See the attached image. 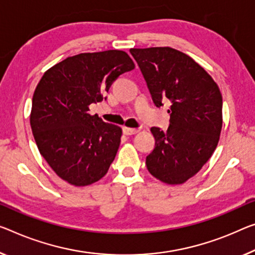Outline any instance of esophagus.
<instances>
[{
  "instance_id": "34e87169",
  "label": "esophagus",
  "mask_w": 255,
  "mask_h": 255,
  "mask_svg": "<svg viewBox=\"0 0 255 255\" xmlns=\"http://www.w3.org/2000/svg\"><path fill=\"white\" fill-rule=\"evenodd\" d=\"M138 132H139V128H127V127L123 128V133L127 135L135 134V133H138Z\"/></svg>"
}]
</instances>
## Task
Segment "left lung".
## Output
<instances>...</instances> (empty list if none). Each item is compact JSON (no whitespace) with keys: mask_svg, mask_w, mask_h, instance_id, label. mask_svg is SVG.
I'll return each mask as SVG.
<instances>
[{"mask_svg":"<svg viewBox=\"0 0 255 255\" xmlns=\"http://www.w3.org/2000/svg\"><path fill=\"white\" fill-rule=\"evenodd\" d=\"M154 104L170 100V127L151 128L155 148L146 158L149 173L167 185H182L197 173L218 146L222 96L206 70L168 46L131 49Z\"/></svg>","mask_w":255,"mask_h":255,"instance_id":"left-lung-1","label":"left lung"}]
</instances>
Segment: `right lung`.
Wrapping results in <instances>:
<instances>
[{
  "label": "right lung",
  "instance_id": "obj_1",
  "mask_svg": "<svg viewBox=\"0 0 255 255\" xmlns=\"http://www.w3.org/2000/svg\"><path fill=\"white\" fill-rule=\"evenodd\" d=\"M134 67L121 50L80 53L52 66L38 82L30 128L40 154L69 185L99 181L115 159L122 128L90 114L89 106L103 101L116 78Z\"/></svg>",
  "mask_w": 255,
  "mask_h": 255
}]
</instances>
